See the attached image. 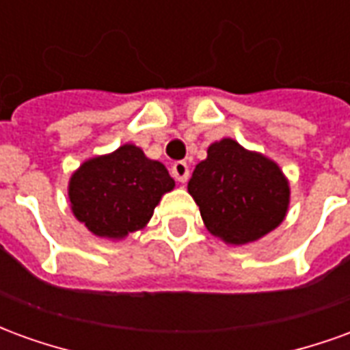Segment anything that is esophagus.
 <instances>
[{
  "mask_svg": "<svg viewBox=\"0 0 350 350\" xmlns=\"http://www.w3.org/2000/svg\"><path fill=\"white\" fill-rule=\"evenodd\" d=\"M170 172L174 176L176 182H185L187 180V176H189V165L185 163V161H176L172 168H170Z\"/></svg>",
  "mask_w": 350,
  "mask_h": 350,
  "instance_id": "esophagus-1",
  "label": "esophagus"
}]
</instances>
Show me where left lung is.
<instances>
[{
	"mask_svg": "<svg viewBox=\"0 0 350 350\" xmlns=\"http://www.w3.org/2000/svg\"><path fill=\"white\" fill-rule=\"evenodd\" d=\"M206 228L232 245L255 242L285 219L288 182L281 168L232 138L208 148L189 183Z\"/></svg>",
	"mask_w": 350,
	"mask_h": 350,
	"instance_id": "obj_1",
	"label": "left lung"
}]
</instances>
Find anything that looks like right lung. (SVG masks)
Masks as SVG:
<instances>
[{
	"label": "right lung",
	"mask_w": 350,
	"mask_h": 350,
	"mask_svg": "<svg viewBox=\"0 0 350 350\" xmlns=\"http://www.w3.org/2000/svg\"><path fill=\"white\" fill-rule=\"evenodd\" d=\"M174 189L165 165L133 144L86 161L69 182L75 217L100 238L120 240L146 227L161 197Z\"/></svg>",
	"instance_id": "obj_1"
}]
</instances>
